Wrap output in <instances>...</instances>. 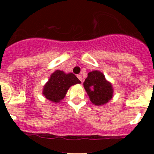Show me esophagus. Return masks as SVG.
<instances>
[{
    "label": "esophagus",
    "mask_w": 154,
    "mask_h": 154,
    "mask_svg": "<svg viewBox=\"0 0 154 154\" xmlns=\"http://www.w3.org/2000/svg\"><path fill=\"white\" fill-rule=\"evenodd\" d=\"M77 77H78L80 81H81L82 82V77L81 75H77Z\"/></svg>",
    "instance_id": "esophagus-1"
}]
</instances>
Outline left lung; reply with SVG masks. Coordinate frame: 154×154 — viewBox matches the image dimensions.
Returning a JSON list of instances; mask_svg holds the SVG:
<instances>
[{"label": "left lung", "instance_id": "obj_1", "mask_svg": "<svg viewBox=\"0 0 154 154\" xmlns=\"http://www.w3.org/2000/svg\"><path fill=\"white\" fill-rule=\"evenodd\" d=\"M89 99L93 104L102 106L112 98L113 89L105 75L99 71L95 70L88 73V77L83 83Z\"/></svg>", "mask_w": 154, "mask_h": 154}]
</instances>
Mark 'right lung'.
<instances>
[{"instance_id":"1","label":"right lung","mask_w":154,"mask_h":154,"mask_svg":"<svg viewBox=\"0 0 154 154\" xmlns=\"http://www.w3.org/2000/svg\"><path fill=\"white\" fill-rule=\"evenodd\" d=\"M78 83H81V82L73 73L66 74L63 71L56 70L45 85L42 94L51 102L58 103L65 98L72 85Z\"/></svg>"}]
</instances>
